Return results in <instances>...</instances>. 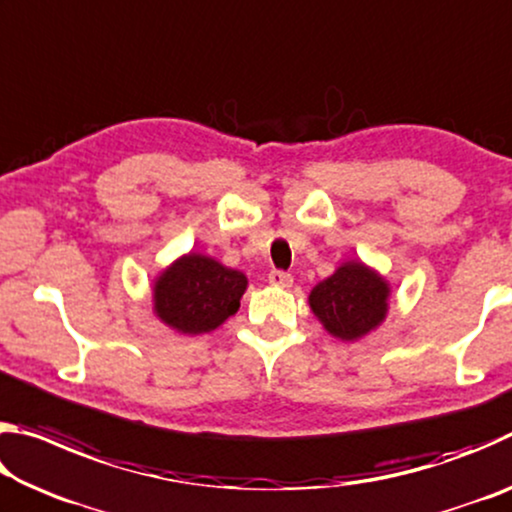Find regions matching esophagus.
Instances as JSON below:
<instances>
[{
    "label": "esophagus",
    "mask_w": 512,
    "mask_h": 512,
    "mask_svg": "<svg viewBox=\"0 0 512 512\" xmlns=\"http://www.w3.org/2000/svg\"><path fill=\"white\" fill-rule=\"evenodd\" d=\"M268 282H271L273 287L289 289L291 284H293V275L291 273H284V271H271V273H268Z\"/></svg>",
    "instance_id": "obj_1"
}]
</instances>
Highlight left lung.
Returning a JSON list of instances; mask_svg holds the SVG:
<instances>
[{"mask_svg":"<svg viewBox=\"0 0 512 512\" xmlns=\"http://www.w3.org/2000/svg\"><path fill=\"white\" fill-rule=\"evenodd\" d=\"M391 284L363 262H343L309 293V307L334 339L359 341L386 320Z\"/></svg>","mask_w":512,"mask_h":512,"instance_id":"1","label":"left lung"}]
</instances>
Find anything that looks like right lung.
<instances>
[{"label":"right lung","mask_w":512,"mask_h":512,"mask_svg":"<svg viewBox=\"0 0 512 512\" xmlns=\"http://www.w3.org/2000/svg\"><path fill=\"white\" fill-rule=\"evenodd\" d=\"M246 287L237 268L192 250L153 280V314L178 334H207L237 314Z\"/></svg>","instance_id":"right-lung-1"}]
</instances>
